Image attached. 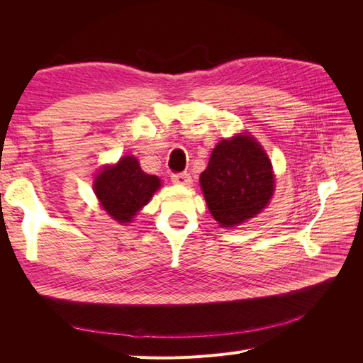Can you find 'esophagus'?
<instances>
[{
  "label": "esophagus",
  "mask_w": 363,
  "mask_h": 363,
  "mask_svg": "<svg viewBox=\"0 0 363 363\" xmlns=\"http://www.w3.org/2000/svg\"><path fill=\"white\" fill-rule=\"evenodd\" d=\"M171 180L175 184H183V186H189L192 183L191 174L189 172H179V174H172Z\"/></svg>",
  "instance_id": "34e87169"
}]
</instances>
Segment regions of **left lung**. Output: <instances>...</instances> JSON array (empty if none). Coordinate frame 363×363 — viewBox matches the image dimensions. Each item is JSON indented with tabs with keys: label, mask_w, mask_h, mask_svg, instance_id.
Returning <instances> with one entry per match:
<instances>
[{
	"label": "left lung",
	"mask_w": 363,
	"mask_h": 363,
	"mask_svg": "<svg viewBox=\"0 0 363 363\" xmlns=\"http://www.w3.org/2000/svg\"><path fill=\"white\" fill-rule=\"evenodd\" d=\"M200 183L208 211L223 227L255 218L274 192L271 162L248 135L219 142L200 175Z\"/></svg>",
	"instance_id": "1"
}]
</instances>
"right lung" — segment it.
I'll return each instance as SVG.
<instances>
[{
  "label": "right lung",
  "instance_id": "add662e5",
  "mask_svg": "<svg viewBox=\"0 0 363 363\" xmlns=\"http://www.w3.org/2000/svg\"><path fill=\"white\" fill-rule=\"evenodd\" d=\"M160 188V180L140 169L135 157H123L95 179V195L104 211L119 224L130 223L142 206Z\"/></svg>",
  "mask_w": 363,
  "mask_h": 363
}]
</instances>
